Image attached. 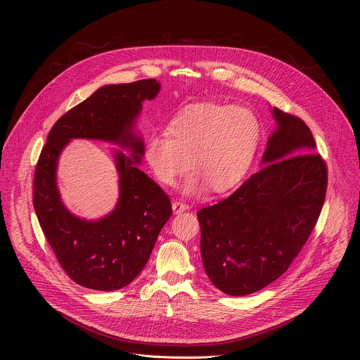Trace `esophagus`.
Returning a JSON list of instances; mask_svg holds the SVG:
<instances>
[{
    "label": "esophagus",
    "mask_w": 360,
    "mask_h": 360,
    "mask_svg": "<svg viewBox=\"0 0 360 360\" xmlns=\"http://www.w3.org/2000/svg\"><path fill=\"white\" fill-rule=\"evenodd\" d=\"M188 208H189L188 205L184 203V202H181V200H175V202L172 203V211H174V214H182V212H185Z\"/></svg>",
    "instance_id": "obj_1"
}]
</instances>
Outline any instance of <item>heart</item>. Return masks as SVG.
<instances>
[{
    "label": "heart",
    "instance_id": "heart-1",
    "mask_svg": "<svg viewBox=\"0 0 360 360\" xmlns=\"http://www.w3.org/2000/svg\"><path fill=\"white\" fill-rule=\"evenodd\" d=\"M261 139V121L250 110L203 102L179 111L167 134H150L143 155L165 186L175 185L188 161L192 172L185 179V192L198 193L210 186L214 193H224L246 176Z\"/></svg>",
    "mask_w": 360,
    "mask_h": 360
}]
</instances>
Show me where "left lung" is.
I'll list each match as a JSON object with an SVG mask.
<instances>
[{
    "mask_svg": "<svg viewBox=\"0 0 360 360\" xmlns=\"http://www.w3.org/2000/svg\"><path fill=\"white\" fill-rule=\"evenodd\" d=\"M276 129L261 169L198 212L203 269L224 293L245 296L283 275L321 215L328 168L307 125L271 108Z\"/></svg>",
    "mask_w": 360,
    "mask_h": 360,
    "instance_id": "8db88e82",
    "label": "left lung"
}]
</instances>
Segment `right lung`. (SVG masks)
Masks as SVG:
<instances>
[{"label":"right lung","instance_id":"right-lung-1","mask_svg":"<svg viewBox=\"0 0 360 360\" xmlns=\"http://www.w3.org/2000/svg\"><path fill=\"white\" fill-rule=\"evenodd\" d=\"M161 89L157 79L105 85L64 114L51 128L35 168L32 202L41 229L60 265L78 285L117 290L145 268L158 235L172 215L169 196L138 165L143 141L134 131L142 102ZM75 137L112 141L120 198L115 211L96 221L72 216L60 200L56 165L65 145Z\"/></svg>","mask_w":360,"mask_h":360}]
</instances>
